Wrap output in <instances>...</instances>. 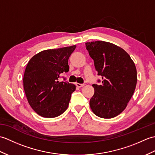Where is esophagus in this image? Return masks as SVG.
Listing matches in <instances>:
<instances>
[{"label":"esophagus","instance_id":"obj_1","mask_svg":"<svg viewBox=\"0 0 155 155\" xmlns=\"http://www.w3.org/2000/svg\"><path fill=\"white\" fill-rule=\"evenodd\" d=\"M76 86L78 88H81L84 86V84H80V83H76Z\"/></svg>","mask_w":155,"mask_h":155}]
</instances>
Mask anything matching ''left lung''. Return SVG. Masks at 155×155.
Returning <instances> with one entry per match:
<instances>
[{
	"mask_svg": "<svg viewBox=\"0 0 155 155\" xmlns=\"http://www.w3.org/2000/svg\"><path fill=\"white\" fill-rule=\"evenodd\" d=\"M85 45L102 77L98 80L100 84H93L94 94L90 107L98 117L113 118L125 109L135 90V64L126 51L114 44L97 41Z\"/></svg>",
	"mask_w": 155,
	"mask_h": 155,
	"instance_id": "8db88e82",
	"label": "left lung"
}]
</instances>
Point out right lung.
<instances>
[{
	"label": "right lung",
	"mask_w": 155,
	"mask_h": 155,
	"mask_svg": "<svg viewBox=\"0 0 155 155\" xmlns=\"http://www.w3.org/2000/svg\"><path fill=\"white\" fill-rule=\"evenodd\" d=\"M75 48L74 45L41 51L28 62L23 87L30 106L42 117H57L68 108L76 86L58 80L68 72V61Z\"/></svg>",
	"instance_id": "right-lung-1"
}]
</instances>
